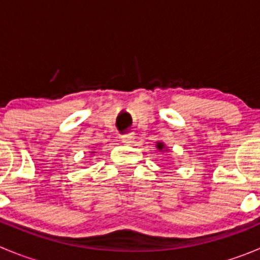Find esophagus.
<instances>
[{
  "instance_id": "obj_1",
  "label": "esophagus",
  "mask_w": 260,
  "mask_h": 260,
  "mask_svg": "<svg viewBox=\"0 0 260 260\" xmlns=\"http://www.w3.org/2000/svg\"><path fill=\"white\" fill-rule=\"evenodd\" d=\"M121 140H122V143H126V144H128V143H133V140H134V137H133L132 134H125L121 137Z\"/></svg>"
}]
</instances>
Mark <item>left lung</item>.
I'll return each instance as SVG.
<instances>
[{
	"instance_id": "left-lung-1",
	"label": "left lung",
	"mask_w": 260,
	"mask_h": 260,
	"mask_svg": "<svg viewBox=\"0 0 260 260\" xmlns=\"http://www.w3.org/2000/svg\"><path fill=\"white\" fill-rule=\"evenodd\" d=\"M157 148H158V149H159V150H162V149H163V144H162V143H158Z\"/></svg>"
}]
</instances>
